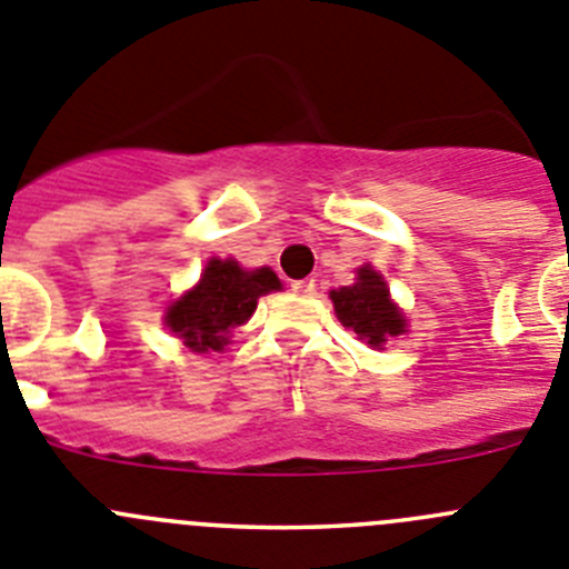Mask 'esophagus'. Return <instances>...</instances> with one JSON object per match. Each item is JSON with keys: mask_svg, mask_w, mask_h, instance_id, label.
Returning <instances> with one entry per match:
<instances>
[{"mask_svg": "<svg viewBox=\"0 0 569 569\" xmlns=\"http://www.w3.org/2000/svg\"><path fill=\"white\" fill-rule=\"evenodd\" d=\"M290 288H293V293L312 296V293H316V281H312V279H299V281H293Z\"/></svg>", "mask_w": 569, "mask_h": 569, "instance_id": "1", "label": "esophagus"}]
</instances>
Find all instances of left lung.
<instances>
[{
	"instance_id": "left-lung-1",
	"label": "left lung",
	"mask_w": 569,
	"mask_h": 569,
	"mask_svg": "<svg viewBox=\"0 0 569 569\" xmlns=\"http://www.w3.org/2000/svg\"><path fill=\"white\" fill-rule=\"evenodd\" d=\"M330 299L341 325L352 327L361 341L372 343V347H383L389 338L406 332V319L392 305L387 284L372 268L358 270L356 284L332 290Z\"/></svg>"
}]
</instances>
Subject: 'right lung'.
<instances>
[{
  "label": "right lung",
  "instance_id": "1",
  "mask_svg": "<svg viewBox=\"0 0 569 569\" xmlns=\"http://www.w3.org/2000/svg\"><path fill=\"white\" fill-rule=\"evenodd\" d=\"M279 288L270 268L242 270L233 259H211L200 284L169 307L166 327L194 352H220L228 336L257 310L259 296Z\"/></svg>",
  "mask_w": 569,
  "mask_h": 569
}]
</instances>
